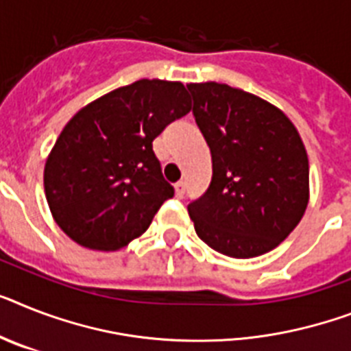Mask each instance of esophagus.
I'll list each match as a JSON object with an SVG mask.
<instances>
[{"label":"esophagus","instance_id":"obj_1","mask_svg":"<svg viewBox=\"0 0 351 351\" xmlns=\"http://www.w3.org/2000/svg\"><path fill=\"white\" fill-rule=\"evenodd\" d=\"M176 195L178 197H182L184 195V190H186V184H184V182L182 181H179V182H176Z\"/></svg>","mask_w":351,"mask_h":351}]
</instances>
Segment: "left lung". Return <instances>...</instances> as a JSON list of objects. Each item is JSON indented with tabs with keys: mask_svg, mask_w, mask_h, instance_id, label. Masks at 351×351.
Returning <instances> with one entry per match:
<instances>
[{
	"mask_svg": "<svg viewBox=\"0 0 351 351\" xmlns=\"http://www.w3.org/2000/svg\"><path fill=\"white\" fill-rule=\"evenodd\" d=\"M186 88L213 169L206 193L188 204L195 233L226 256L267 253L296 228L308 202V158L296 127L228 84Z\"/></svg>",
	"mask_w": 351,
	"mask_h": 351,
	"instance_id": "1",
	"label": "left lung"
}]
</instances>
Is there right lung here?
Wrapping results in <instances>:
<instances>
[{"instance_id":"right-lung-1","label":"right lung","mask_w":351,"mask_h":351,"mask_svg":"<svg viewBox=\"0 0 351 351\" xmlns=\"http://www.w3.org/2000/svg\"><path fill=\"white\" fill-rule=\"evenodd\" d=\"M190 107L181 82L143 78L107 93L68 121L46 161L45 192L69 239L114 251L147 231L173 197L152 141Z\"/></svg>"}]
</instances>
